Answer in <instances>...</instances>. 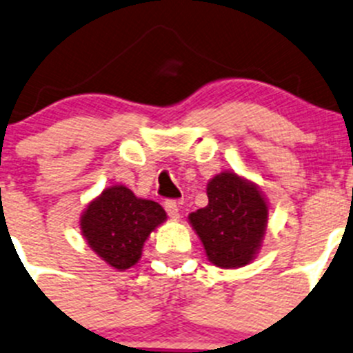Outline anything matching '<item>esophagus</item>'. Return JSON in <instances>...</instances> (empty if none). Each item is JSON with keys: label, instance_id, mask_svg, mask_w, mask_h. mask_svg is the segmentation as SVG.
<instances>
[{"label": "esophagus", "instance_id": "1", "mask_svg": "<svg viewBox=\"0 0 353 353\" xmlns=\"http://www.w3.org/2000/svg\"><path fill=\"white\" fill-rule=\"evenodd\" d=\"M163 208H165V212L169 213L170 219L174 220L179 219V206H177V203L174 201V199H169V201L163 203Z\"/></svg>", "mask_w": 353, "mask_h": 353}]
</instances>
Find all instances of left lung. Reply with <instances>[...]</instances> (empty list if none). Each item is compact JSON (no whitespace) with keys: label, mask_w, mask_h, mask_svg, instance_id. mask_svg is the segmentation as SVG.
I'll use <instances>...</instances> for the list:
<instances>
[{"label":"left lung","mask_w":353,"mask_h":353,"mask_svg":"<svg viewBox=\"0 0 353 353\" xmlns=\"http://www.w3.org/2000/svg\"><path fill=\"white\" fill-rule=\"evenodd\" d=\"M208 205L188 222L206 258L219 268H241L256 259L268 229L270 203L258 184L234 170L215 174L206 184Z\"/></svg>","instance_id":"obj_1"}]
</instances>
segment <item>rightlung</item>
I'll return each instance as SVG.
<instances>
[{"label": "right lung", "instance_id": "add662e5", "mask_svg": "<svg viewBox=\"0 0 353 353\" xmlns=\"http://www.w3.org/2000/svg\"><path fill=\"white\" fill-rule=\"evenodd\" d=\"M167 220L159 203L138 198L124 184L109 186L88 201L80 215V230L88 248L117 272L137 265L143 245Z\"/></svg>", "mask_w": 353, "mask_h": 353}]
</instances>
